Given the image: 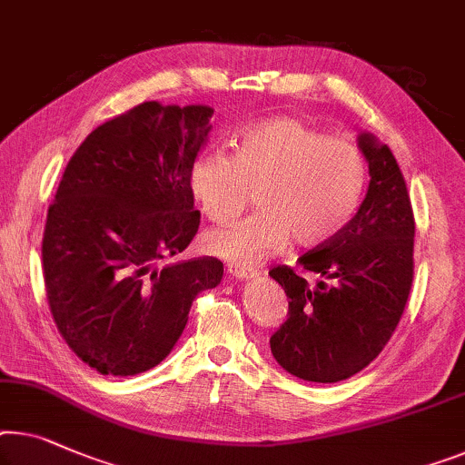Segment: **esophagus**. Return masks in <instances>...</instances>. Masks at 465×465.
I'll return each instance as SVG.
<instances>
[{
    "instance_id": "obj_1",
    "label": "esophagus",
    "mask_w": 465,
    "mask_h": 465,
    "mask_svg": "<svg viewBox=\"0 0 465 465\" xmlns=\"http://www.w3.org/2000/svg\"><path fill=\"white\" fill-rule=\"evenodd\" d=\"M227 273L235 280H251V277L256 275L254 269L251 267H244V265H238V262H232V265H227Z\"/></svg>"
}]
</instances>
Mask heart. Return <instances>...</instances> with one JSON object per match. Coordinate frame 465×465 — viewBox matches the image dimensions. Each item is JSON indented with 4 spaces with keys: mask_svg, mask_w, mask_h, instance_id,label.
<instances>
[{
    "mask_svg": "<svg viewBox=\"0 0 465 465\" xmlns=\"http://www.w3.org/2000/svg\"><path fill=\"white\" fill-rule=\"evenodd\" d=\"M251 188L259 211L204 238L211 254L240 265L283 251L290 240L301 248L336 240L361 209L367 163L352 143L290 116L242 129L235 152L204 150L193 158L192 196L214 223L238 217Z\"/></svg>",
    "mask_w": 465,
    "mask_h": 465,
    "instance_id": "heart-1",
    "label": "heart"
}]
</instances>
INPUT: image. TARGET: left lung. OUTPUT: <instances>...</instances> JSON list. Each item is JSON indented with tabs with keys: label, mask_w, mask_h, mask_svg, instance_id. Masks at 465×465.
I'll list each match as a JSON object with an SVG mask.
<instances>
[{
	"label": "left lung",
	"mask_w": 465,
	"mask_h": 465,
	"mask_svg": "<svg viewBox=\"0 0 465 465\" xmlns=\"http://www.w3.org/2000/svg\"><path fill=\"white\" fill-rule=\"evenodd\" d=\"M370 188L351 225L299 259L309 286L286 265L269 275L288 296V320L272 336L275 361L307 382H341L376 359L403 315L413 282L415 221L397 158L359 135Z\"/></svg>",
	"instance_id": "obj_1"
}]
</instances>
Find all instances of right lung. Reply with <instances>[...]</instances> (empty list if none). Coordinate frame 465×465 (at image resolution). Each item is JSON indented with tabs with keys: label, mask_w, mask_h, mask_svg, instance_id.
Returning <instances> with one entry per match:
<instances>
[{
	"label": "right lung",
	"mask_w": 465,
	"mask_h": 465,
	"mask_svg": "<svg viewBox=\"0 0 465 465\" xmlns=\"http://www.w3.org/2000/svg\"><path fill=\"white\" fill-rule=\"evenodd\" d=\"M211 106L143 102L85 137L50 204L44 280L60 336L104 376H135L173 351L192 302L217 286L213 256L161 265L200 225L190 169Z\"/></svg>",
	"instance_id": "1"
}]
</instances>
